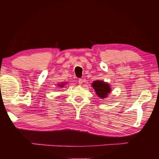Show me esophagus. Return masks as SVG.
Wrapping results in <instances>:
<instances>
[{"label":"esophagus","instance_id":"esophagus-1","mask_svg":"<svg viewBox=\"0 0 159 159\" xmlns=\"http://www.w3.org/2000/svg\"><path fill=\"white\" fill-rule=\"evenodd\" d=\"M83 81V80L82 79H79V81H78V82H79V85H82Z\"/></svg>","mask_w":159,"mask_h":159}]
</instances>
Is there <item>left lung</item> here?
<instances>
[{"label": "left lung", "mask_w": 159, "mask_h": 159, "mask_svg": "<svg viewBox=\"0 0 159 159\" xmlns=\"http://www.w3.org/2000/svg\"><path fill=\"white\" fill-rule=\"evenodd\" d=\"M92 86L95 90L97 95L102 99L107 98L111 93V88L109 85L102 80H95L93 83Z\"/></svg>", "instance_id": "left-lung-1"}]
</instances>
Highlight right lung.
I'll list each match as a JSON object with an SVG mask.
<instances>
[{
	"label": "right lung",
	"mask_w": 159,
	"mask_h": 159,
	"mask_svg": "<svg viewBox=\"0 0 159 159\" xmlns=\"http://www.w3.org/2000/svg\"><path fill=\"white\" fill-rule=\"evenodd\" d=\"M65 84H66V83H60V84H58V85H59V87H60V88H63L64 86V85Z\"/></svg>",
	"instance_id": "add662e5"
}]
</instances>
